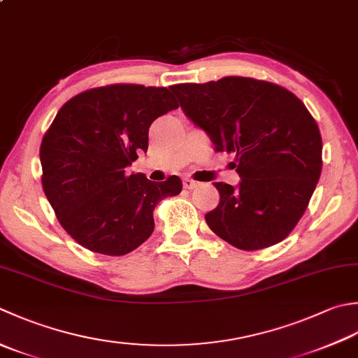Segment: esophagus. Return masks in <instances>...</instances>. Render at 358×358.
Listing matches in <instances>:
<instances>
[{"label":"esophagus","instance_id":"1","mask_svg":"<svg viewBox=\"0 0 358 358\" xmlns=\"http://www.w3.org/2000/svg\"><path fill=\"white\" fill-rule=\"evenodd\" d=\"M183 186H185V189H194V187L199 186V181L191 180V178H185L183 180Z\"/></svg>","mask_w":358,"mask_h":358}]
</instances>
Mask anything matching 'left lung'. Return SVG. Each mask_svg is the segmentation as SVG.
I'll list each match as a JSON object with an SVG mask.
<instances>
[{"label":"left lung","mask_w":358,"mask_h":358,"mask_svg":"<svg viewBox=\"0 0 358 358\" xmlns=\"http://www.w3.org/2000/svg\"><path fill=\"white\" fill-rule=\"evenodd\" d=\"M171 90L217 152L236 155L241 183H214L208 227L233 247L253 251L284 241L309 206L323 167L318 124L287 88L251 77L178 83Z\"/></svg>","instance_id":"obj_1"}]
</instances>
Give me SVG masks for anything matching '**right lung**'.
<instances>
[{"label": "right lung", "instance_id": "obj_1", "mask_svg": "<svg viewBox=\"0 0 358 358\" xmlns=\"http://www.w3.org/2000/svg\"><path fill=\"white\" fill-rule=\"evenodd\" d=\"M175 108L164 87L113 83L82 91L55 115L40 145L41 185L60 225L83 248L130 253L153 233L158 203L181 192L177 175L153 183L125 171L147 152L152 122Z\"/></svg>", "mask_w": 358, "mask_h": 358}]
</instances>
